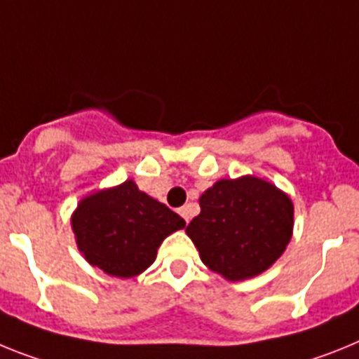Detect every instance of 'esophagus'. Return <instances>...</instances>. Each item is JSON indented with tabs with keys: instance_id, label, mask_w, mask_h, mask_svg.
<instances>
[{
	"instance_id": "esophagus-1",
	"label": "esophagus",
	"mask_w": 359,
	"mask_h": 359,
	"mask_svg": "<svg viewBox=\"0 0 359 359\" xmlns=\"http://www.w3.org/2000/svg\"><path fill=\"white\" fill-rule=\"evenodd\" d=\"M179 213H180V217H182L184 220H186V222H189V208H188V205H184V208H180Z\"/></svg>"
}]
</instances>
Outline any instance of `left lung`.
<instances>
[{"label":"left lung","instance_id":"obj_1","mask_svg":"<svg viewBox=\"0 0 359 359\" xmlns=\"http://www.w3.org/2000/svg\"><path fill=\"white\" fill-rule=\"evenodd\" d=\"M292 202L255 177L218 180L202 193L201 215L186 227L201 260L227 280L264 273L287 248Z\"/></svg>","mask_w":359,"mask_h":359}]
</instances>
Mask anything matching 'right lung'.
<instances>
[{
	"instance_id": "obj_1",
	"label": "right lung",
	"mask_w": 359,
	"mask_h": 359,
	"mask_svg": "<svg viewBox=\"0 0 359 359\" xmlns=\"http://www.w3.org/2000/svg\"><path fill=\"white\" fill-rule=\"evenodd\" d=\"M184 218L139 191L133 180L83 198L72 217L77 248L106 274L130 278L154 264L162 240Z\"/></svg>"
}]
</instances>
